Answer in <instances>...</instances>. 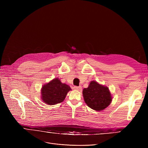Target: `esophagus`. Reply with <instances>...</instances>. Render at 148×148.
Instances as JSON below:
<instances>
[{
  "instance_id": "34e87169",
  "label": "esophagus",
  "mask_w": 148,
  "mask_h": 148,
  "mask_svg": "<svg viewBox=\"0 0 148 148\" xmlns=\"http://www.w3.org/2000/svg\"><path fill=\"white\" fill-rule=\"evenodd\" d=\"M74 90H78V91H81V89H82V87L81 86H79V87H77V86H74Z\"/></svg>"
}]
</instances>
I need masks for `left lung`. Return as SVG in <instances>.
I'll return each instance as SVG.
<instances>
[{
	"instance_id": "8db88e82",
	"label": "left lung",
	"mask_w": 148,
	"mask_h": 148,
	"mask_svg": "<svg viewBox=\"0 0 148 148\" xmlns=\"http://www.w3.org/2000/svg\"><path fill=\"white\" fill-rule=\"evenodd\" d=\"M82 94L88 106L97 111L108 107L112 99L108 88L95 81L90 82L88 88L83 89Z\"/></svg>"
}]
</instances>
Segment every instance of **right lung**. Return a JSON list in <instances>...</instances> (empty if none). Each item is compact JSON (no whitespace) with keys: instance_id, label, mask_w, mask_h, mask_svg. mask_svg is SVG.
Listing matches in <instances>:
<instances>
[{"instance_id":"add662e5","label":"right lung","mask_w":148,"mask_h":148,"mask_svg":"<svg viewBox=\"0 0 148 148\" xmlns=\"http://www.w3.org/2000/svg\"><path fill=\"white\" fill-rule=\"evenodd\" d=\"M70 90L69 86L62 83L58 78H54L42 87L41 98L47 105H55L64 101Z\"/></svg>"}]
</instances>
